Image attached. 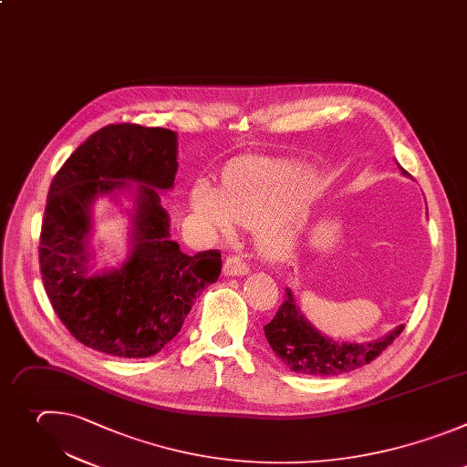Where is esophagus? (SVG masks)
Segmentation results:
<instances>
[{"instance_id":"1","label":"esophagus","mask_w":467,"mask_h":467,"mask_svg":"<svg viewBox=\"0 0 467 467\" xmlns=\"http://www.w3.org/2000/svg\"><path fill=\"white\" fill-rule=\"evenodd\" d=\"M248 270H250L248 265L241 257H237V255L226 257L224 266H223L224 275H244V274H248Z\"/></svg>"}]
</instances>
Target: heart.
Returning a JSON list of instances; mask_svg holds the SVG:
<instances>
[{"instance_id": "obj_1", "label": "heart", "mask_w": 467, "mask_h": 467, "mask_svg": "<svg viewBox=\"0 0 467 467\" xmlns=\"http://www.w3.org/2000/svg\"><path fill=\"white\" fill-rule=\"evenodd\" d=\"M311 193L313 176L304 167L243 158L226 169L221 190L206 180L195 182L190 204L195 217L219 235H234L235 224L254 228L259 250L279 259L298 246L306 226L298 204Z\"/></svg>"}]
</instances>
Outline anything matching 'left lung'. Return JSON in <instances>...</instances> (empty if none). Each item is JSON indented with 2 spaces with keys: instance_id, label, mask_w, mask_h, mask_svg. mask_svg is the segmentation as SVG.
Here are the masks:
<instances>
[{
  "instance_id": "8db88e82",
  "label": "left lung",
  "mask_w": 467,
  "mask_h": 467,
  "mask_svg": "<svg viewBox=\"0 0 467 467\" xmlns=\"http://www.w3.org/2000/svg\"><path fill=\"white\" fill-rule=\"evenodd\" d=\"M405 176L409 172L400 167ZM265 337L289 369L304 376H338L357 369L379 357L400 337L405 326H398L387 337L374 342H337L320 331L302 315L291 289H285V302L275 317L263 327Z\"/></svg>"
}]
</instances>
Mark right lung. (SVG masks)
<instances>
[{"label": "right lung", "mask_w": 467, "mask_h": 467, "mask_svg": "<svg viewBox=\"0 0 467 467\" xmlns=\"http://www.w3.org/2000/svg\"><path fill=\"white\" fill-rule=\"evenodd\" d=\"M176 171V132L121 123L93 132L55 174L40 272L55 313L80 344L114 357H150L178 335L204 285L217 282L219 250L188 255L171 241L160 192L172 188ZM119 191L135 195L131 254L119 269L89 275L92 202Z\"/></svg>", "instance_id": "1"}]
</instances>
